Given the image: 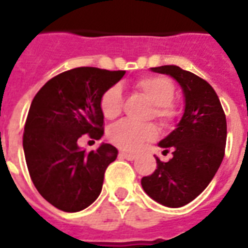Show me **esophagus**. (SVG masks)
Here are the masks:
<instances>
[{"label":"esophagus","mask_w":248,"mask_h":248,"mask_svg":"<svg viewBox=\"0 0 248 248\" xmlns=\"http://www.w3.org/2000/svg\"><path fill=\"white\" fill-rule=\"evenodd\" d=\"M120 155L122 157V158L127 159V161H134V159L136 158L135 155H130V153H126V152H121Z\"/></svg>","instance_id":"34e87169"}]
</instances>
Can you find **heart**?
<instances>
[{
    "label": "heart",
    "instance_id": "1",
    "mask_svg": "<svg viewBox=\"0 0 248 248\" xmlns=\"http://www.w3.org/2000/svg\"><path fill=\"white\" fill-rule=\"evenodd\" d=\"M136 87L153 108V116L161 121H169L175 116L173 99L175 87L171 79L163 76H147L136 82ZM122 109V90L120 85L110 86L100 97V110L107 120H113ZM157 138V130L153 124H138L130 121H121L108 130V139L114 145L128 152H135L144 143Z\"/></svg>",
    "mask_w": 248,
    "mask_h": 248
}]
</instances>
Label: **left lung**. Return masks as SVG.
<instances>
[{
    "mask_svg": "<svg viewBox=\"0 0 248 248\" xmlns=\"http://www.w3.org/2000/svg\"><path fill=\"white\" fill-rule=\"evenodd\" d=\"M152 72L172 77L183 91L181 120L158 143L169 162L158 158L157 170L141 179L144 192L166 207H181L203 192L224 158L227 120L215 90L204 79L176 65L151 68Z\"/></svg>",
    "mask_w": 248,
    "mask_h": 248,
    "instance_id": "obj_1",
    "label": "left lung"
}]
</instances>
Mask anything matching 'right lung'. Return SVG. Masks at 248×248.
<instances>
[{"instance_id": "right-lung-1", "label": "right lung", "mask_w": 248, "mask_h": 248, "mask_svg": "<svg viewBox=\"0 0 248 248\" xmlns=\"http://www.w3.org/2000/svg\"><path fill=\"white\" fill-rule=\"evenodd\" d=\"M124 71L81 67L63 72L37 93L25 122L23 148L38 193L62 211L77 212L96 201L104 172L118 151L101 143L86 153L77 140L104 135L100 97Z\"/></svg>"}]
</instances>
